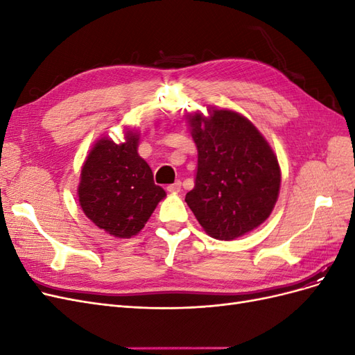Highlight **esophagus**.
Returning <instances> with one entry per match:
<instances>
[{
	"instance_id": "obj_1",
	"label": "esophagus",
	"mask_w": 355,
	"mask_h": 355,
	"mask_svg": "<svg viewBox=\"0 0 355 355\" xmlns=\"http://www.w3.org/2000/svg\"><path fill=\"white\" fill-rule=\"evenodd\" d=\"M180 188H182V184H180L179 180H176L175 184H170V185L167 187V191L171 192V194H178V192H180Z\"/></svg>"
}]
</instances>
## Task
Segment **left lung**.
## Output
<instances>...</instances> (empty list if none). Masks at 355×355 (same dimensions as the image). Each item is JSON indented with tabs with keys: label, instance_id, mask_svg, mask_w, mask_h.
I'll return each instance as SVG.
<instances>
[{
	"label": "left lung",
	"instance_id": "left-lung-1",
	"mask_svg": "<svg viewBox=\"0 0 355 355\" xmlns=\"http://www.w3.org/2000/svg\"><path fill=\"white\" fill-rule=\"evenodd\" d=\"M188 123L198 151L196 187L185 201L209 235L234 240L263 223L282 184L277 155L241 114L209 108Z\"/></svg>",
	"mask_w": 355,
	"mask_h": 355
}]
</instances>
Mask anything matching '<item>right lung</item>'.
<instances>
[{
    "label": "right lung",
    "mask_w": 355,
    "mask_h": 355,
    "mask_svg": "<svg viewBox=\"0 0 355 355\" xmlns=\"http://www.w3.org/2000/svg\"><path fill=\"white\" fill-rule=\"evenodd\" d=\"M125 142L102 137L81 168L80 206L96 227L116 239L139 234L166 191L154 184L146 161L137 154L139 133L128 130Z\"/></svg>",
    "instance_id": "obj_1"
}]
</instances>
